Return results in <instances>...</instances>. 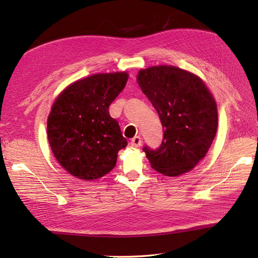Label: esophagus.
I'll use <instances>...</instances> for the list:
<instances>
[{
    "label": "esophagus",
    "instance_id": "esophagus-1",
    "mask_svg": "<svg viewBox=\"0 0 258 258\" xmlns=\"http://www.w3.org/2000/svg\"><path fill=\"white\" fill-rule=\"evenodd\" d=\"M131 145L133 147H140L142 145V139L141 137H135L131 140Z\"/></svg>",
    "mask_w": 258,
    "mask_h": 258
}]
</instances>
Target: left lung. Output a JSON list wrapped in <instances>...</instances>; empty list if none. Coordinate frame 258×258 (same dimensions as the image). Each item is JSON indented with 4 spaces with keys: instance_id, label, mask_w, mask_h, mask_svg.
<instances>
[{
    "instance_id": "left-lung-1",
    "label": "left lung",
    "mask_w": 258,
    "mask_h": 258,
    "mask_svg": "<svg viewBox=\"0 0 258 258\" xmlns=\"http://www.w3.org/2000/svg\"><path fill=\"white\" fill-rule=\"evenodd\" d=\"M138 82L164 130L159 148L143 147L151 167L168 177L191 170L217 132V106L209 89L198 76L171 66L141 70Z\"/></svg>"
}]
</instances>
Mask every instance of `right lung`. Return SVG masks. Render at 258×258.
<instances>
[{
  "label": "right lung",
  "instance_id": "1",
  "mask_svg": "<svg viewBox=\"0 0 258 258\" xmlns=\"http://www.w3.org/2000/svg\"><path fill=\"white\" fill-rule=\"evenodd\" d=\"M127 80L126 72L92 75L69 86L51 107L47 119L51 151L78 179L104 177L115 167L117 152L127 146L109 113Z\"/></svg>",
  "mask_w": 258,
  "mask_h": 258
}]
</instances>
